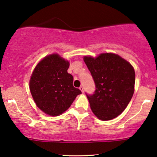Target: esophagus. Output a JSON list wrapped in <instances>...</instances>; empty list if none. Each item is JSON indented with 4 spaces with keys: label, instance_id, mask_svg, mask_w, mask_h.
<instances>
[{
    "label": "esophagus",
    "instance_id": "34e87169",
    "mask_svg": "<svg viewBox=\"0 0 157 157\" xmlns=\"http://www.w3.org/2000/svg\"><path fill=\"white\" fill-rule=\"evenodd\" d=\"M80 88V90H81V91H82V92L83 93V92H84V88H83V87L82 86H80V88Z\"/></svg>",
    "mask_w": 157,
    "mask_h": 157
}]
</instances>
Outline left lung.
Returning a JSON list of instances; mask_svg holds the SVG:
<instances>
[{
	"instance_id": "1",
	"label": "left lung",
	"mask_w": 157,
	"mask_h": 157,
	"mask_svg": "<svg viewBox=\"0 0 157 157\" xmlns=\"http://www.w3.org/2000/svg\"><path fill=\"white\" fill-rule=\"evenodd\" d=\"M96 85L93 94H87L90 109L101 120H110L128 106L134 93L133 67L120 56L102 53L96 59L85 56Z\"/></svg>"
}]
</instances>
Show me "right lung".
Instances as JSON below:
<instances>
[{
	"label": "right lung",
	"instance_id": "right-lung-1",
	"mask_svg": "<svg viewBox=\"0 0 157 157\" xmlns=\"http://www.w3.org/2000/svg\"><path fill=\"white\" fill-rule=\"evenodd\" d=\"M69 61L58 54L45 57L35 67L29 89L37 107L51 116L62 114L82 92L73 86V77L67 72Z\"/></svg>",
	"mask_w": 157,
	"mask_h": 157
}]
</instances>
